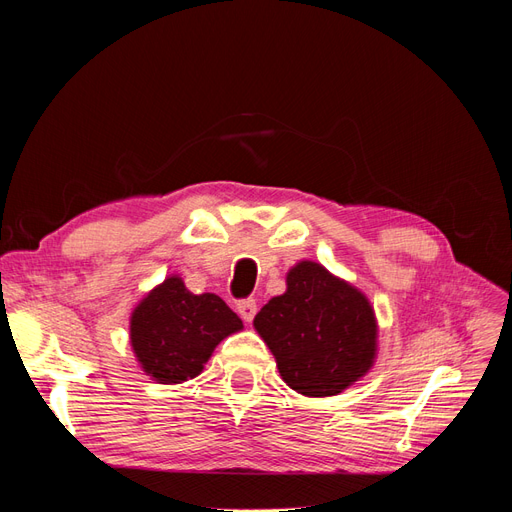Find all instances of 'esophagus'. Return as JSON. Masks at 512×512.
<instances>
[{
	"label": "esophagus",
	"instance_id": "obj_1",
	"mask_svg": "<svg viewBox=\"0 0 512 512\" xmlns=\"http://www.w3.org/2000/svg\"><path fill=\"white\" fill-rule=\"evenodd\" d=\"M256 301L254 299H243L237 303V312L239 316L245 320V322H252L254 316H256Z\"/></svg>",
	"mask_w": 512,
	"mask_h": 512
}]
</instances>
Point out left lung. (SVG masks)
<instances>
[{
  "mask_svg": "<svg viewBox=\"0 0 512 512\" xmlns=\"http://www.w3.org/2000/svg\"><path fill=\"white\" fill-rule=\"evenodd\" d=\"M286 286L256 314V331L290 389L307 397L342 393L374 365V309L363 292L312 260L292 267Z\"/></svg>",
  "mask_w": 512,
  "mask_h": 512,
  "instance_id": "obj_1",
  "label": "left lung"
}]
</instances>
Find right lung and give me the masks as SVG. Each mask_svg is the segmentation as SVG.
Masks as SVG:
<instances>
[{"mask_svg": "<svg viewBox=\"0 0 512 512\" xmlns=\"http://www.w3.org/2000/svg\"><path fill=\"white\" fill-rule=\"evenodd\" d=\"M243 322L218 294H194L168 277L138 303L130 318V342L145 374L162 384L196 378L224 337Z\"/></svg>", "mask_w": 512, "mask_h": 512, "instance_id": "right-lung-1", "label": "right lung"}]
</instances>
